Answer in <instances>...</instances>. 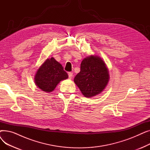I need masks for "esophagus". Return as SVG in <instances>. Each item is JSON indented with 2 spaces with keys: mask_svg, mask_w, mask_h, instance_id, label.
I'll list each match as a JSON object with an SVG mask.
<instances>
[{
  "mask_svg": "<svg viewBox=\"0 0 150 150\" xmlns=\"http://www.w3.org/2000/svg\"><path fill=\"white\" fill-rule=\"evenodd\" d=\"M68 75H69V79H71L73 76V73L72 72H69L68 73Z\"/></svg>",
  "mask_w": 150,
  "mask_h": 150,
  "instance_id": "esophagus-1",
  "label": "esophagus"
}]
</instances>
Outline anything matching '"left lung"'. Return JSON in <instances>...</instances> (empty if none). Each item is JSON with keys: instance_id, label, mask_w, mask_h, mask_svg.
Returning <instances> with one entry per match:
<instances>
[{"instance_id": "left-lung-1", "label": "left lung", "mask_w": 150, "mask_h": 150, "mask_svg": "<svg viewBox=\"0 0 150 150\" xmlns=\"http://www.w3.org/2000/svg\"><path fill=\"white\" fill-rule=\"evenodd\" d=\"M109 80L105 62L96 55H91L82 61L80 72L75 76L74 82L85 97L91 98L103 91Z\"/></svg>"}]
</instances>
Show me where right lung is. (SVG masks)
I'll return each instance as SVG.
<instances>
[{
	"label": "right lung",
	"mask_w": 150,
	"mask_h": 150,
	"mask_svg": "<svg viewBox=\"0 0 150 150\" xmlns=\"http://www.w3.org/2000/svg\"><path fill=\"white\" fill-rule=\"evenodd\" d=\"M67 78L68 75L62 65L52 57L47 58L38 69L35 76V83L42 91L50 92L61 81Z\"/></svg>",
	"instance_id": "1"
}]
</instances>
